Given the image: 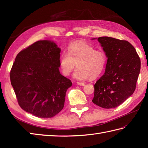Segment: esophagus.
Segmentation results:
<instances>
[{"instance_id":"1","label":"esophagus","mask_w":148,"mask_h":148,"mask_svg":"<svg viewBox=\"0 0 148 148\" xmlns=\"http://www.w3.org/2000/svg\"><path fill=\"white\" fill-rule=\"evenodd\" d=\"M77 85H79V86H84V83H82V82H77Z\"/></svg>"}]
</instances>
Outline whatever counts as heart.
Returning a JSON list of instances; mask_svg holds the SVG:
<instances>
[{"label": "heart", "mask_w": 148, "mask_h": 148, "mask_svg": "<svg viewBox=\"0 0 148 148\" xmlns=\"http://www.w3.org/2000/svg\"><path fill=\"white\" fill-rule=\"evenodd\" d=\"M59 63L65 76H69L76 68V64L78 69L74 74L76 79H95L105 69L107 56L102 50H95L89 44L76 42L69 46L67 53H62Z\"/></svg>", "instance_id": "b5f03b06"}]
</instances>
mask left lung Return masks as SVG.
<instances>
[{
	"label": "left lung",
	"instance_id": "1",
	"mask_svg": "<svg viewBox=\"0 0 148 148\" xmlns=\"http://www.w3.org/2000/svg\"><path fill=\"white\" fill-rule=\"evenodd\" d=\"M108 61L105 73L94 85L92 102L105 109L115 108L132 95L140 70L134 47L125 40L100 37Z\"/></svg>",
	"mask_w": 148,
	"mask_h": 148
}]
</instances>
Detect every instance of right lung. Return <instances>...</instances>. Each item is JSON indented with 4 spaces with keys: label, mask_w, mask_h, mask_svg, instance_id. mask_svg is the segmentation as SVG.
<instances>
[{
    "label": "right lung",
    "mask_w": 148,
    "mask_h": 148,
    "mask_svg": "<svg viewBox=\"0 0 148 148\" xmlns=\"http://www.w3.org/2000/svg\"><path fill=\"white\" fill-rule=\"evenodd\" d=\"M60 49L50 40H39L18 53L10 80L22 109L41 118H49L64 107L71 81L60 73Z\"/></svg>",
    "instance_id": "1"
}]
</instances>
